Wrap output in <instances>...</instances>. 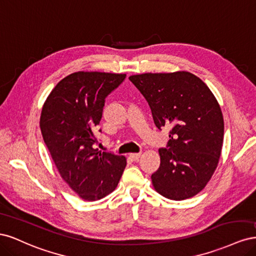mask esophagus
I'll list each match as a JSON object with an SVG mask.
<instances>
[{
    "mask_svg": "<svg viewBox=\"0 0 256 256\" xmlns=\"http://www.w3.org/2000/svg\"><path fill=\"white\" fill-rule=\"evenodd\" d=\"M129 157L132 159L134 161H136L138 158L141 157V152H132V154H129Z\"/></svg>",
    "mask_w": 256,
    "mask_h": 256,
    "instance_id": "34e87169",
    "label": "esophagus"
}]
</instances>
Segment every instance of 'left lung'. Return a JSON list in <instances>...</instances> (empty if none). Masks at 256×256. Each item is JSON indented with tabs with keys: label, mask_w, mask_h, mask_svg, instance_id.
<instances>
[{
	"label": "left lung",
	"mask_w": 256,
	"mask_h": 256,
	"mask_svg": "<svg viewBox=\"0 0 256 256\" xmlns=\"http://www.w3.org/2000/svg\"><path fill=\"white\" fill-rule=\"evenodd\" d=\"M148 102L154 122L171 127L159 148L160 166L152 174L154 188L182 200L202 191L218 166L224 136L220 106L207 85L187 72L129 76Z\"/></svg>",
	"instance_id": "1"
}]
</instances>
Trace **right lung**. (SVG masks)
Instances as JSON below:
<instances>
[{
	"mask_svg": "<svg viewBox=\"0 0 256 256\" xmlns=\"http://www.w3.org/2000/svg\"><path fill=\"white\" fill-rule=\"evenodd\" d=\"M125 79L122 74L74 72L56 85L42 106L44 141L60 176L85 200L110 194L127 164L124 156L95 148L106 98Z\"/></svg>",
	"mask_w": 256,
	"mask_h": 256,
	"instance_id": "add662e5",
	"label": "right lung"
}]
</instances>
